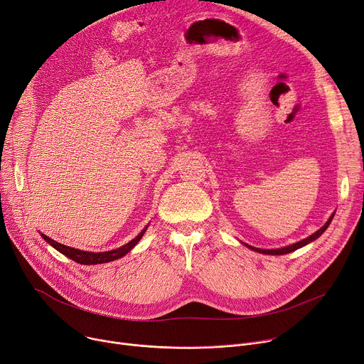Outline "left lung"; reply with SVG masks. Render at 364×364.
<instances>
[{
  "label": "left lung",
  "instance_id": "obj_1",
  "mask_svg": "<svg viewBox=\"0 0 364 364\" xmlns=\"http://www.w3.org/2000/svg\"><path fill=\"white\" fill-rule=\"evenodd\" d=\"M333 215H335V213H332V215L329 216V220L326 221V224H325L322 228H319L316 232H313V234L309 235L307 238H304V240H301V241H297V243H293V245H289V246H285V247H279V249H259V247L249 246V245H246V243H243V245L247 246L250 250L257 252V253H263V255H287V253H291V252H294V250H297V249L304 247L306 245L311 243V241H314L316 238H319V237L326 231V228L329 227V224L332 223Z\"/></svg>",
  "mask_w": 364,
  "mask_h": 364
}]
</instances>
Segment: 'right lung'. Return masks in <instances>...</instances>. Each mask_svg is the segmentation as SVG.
Wrapping results in <instances>:
<instances>
[{"label": "right lung", "instance_id": "obj_1", "mask_svg": "<svg viewBox=\"0 0 364 364\" xmlns=\"http://www.w3.org/2000/svg\"><path fill=\"white\" fill-rule=\"evenodd\" d=\"M149 225L144 227L139 235H136L132 241H129L127 245L121 246L118 249H114V250H108V252H86V250H79V249H75V247H68V246H64L61 243H57V241H54L53 238L46 237L45 234L41 232V237L46 241L48 245H51L55 250H58L60 253H63L64 256L70 257L71 260H75L77 263H82V264H100V263H107V262H112V260H117L119 257L126 256L137 243L140 241V238L143 237L144 231L148 230Z\"/></svg>", "mask_w": 364, "mask_h": 364}]
</instances>
